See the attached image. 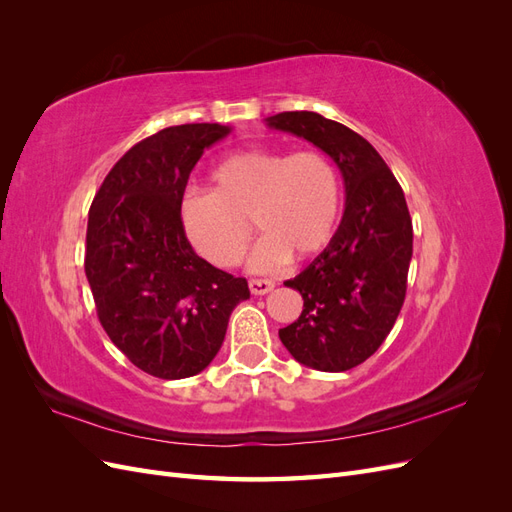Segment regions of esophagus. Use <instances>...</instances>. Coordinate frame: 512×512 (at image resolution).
<instances>
[{"instance_id": "esophagus-1", "label": "esophagus", "mask_w": 512, "mask_h": 512, "mask_svg": "<svg viewBox=\"0 0 512 512\" xmlns=\"http://www.w3.org/2000/svg\"><path fill=\"white\" fill-rule=\"evenodd\" d=\"M275 288L273 280H250V290L252 294H267Z\"/></svg>"}]
</instances>
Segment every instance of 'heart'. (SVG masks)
I'll return each mask as SVG.
<instances>
[{"instance_id": "1", "label": "heart", "mask_w": 512, "mask_h": 512, "mask_svg": "<svg viewBox=\"0 0 512 512\" xmlns=\"http://www.w3.org/2000/svg\"><path fill=\"white\" fill-rule=\"evenodd\" d=\"M213 190L192 188L181 196L185 237L218 267H235L262 232L250 267L277 271L299 254L309 258L327 247L342 220V177L329 156L316 149H250L226 158L211 173Z\"/></svg>"}]
</instances>
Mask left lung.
<instances>
[{
    "instance_id": "obj_1",
    "label": "left lung",
    "mask_w": 512,
    "mask_h": 512,
    "mask_svg": "<svg viewBox=\"0 0 512 512\" xmlns=\"http://www.w3.org/2000/svg\"><path fill=\"white\" fill-rule=\"evenodd\" d=\"M267 123L314 143L342 170L346 209L333 241L297 277L299 320L280 329L286 350L318 371H348L367 361L391 333L406 299L412 220L391 168L361 134L312 111Z\"/></svg>"
}]
</instances>
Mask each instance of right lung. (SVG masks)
Segmentation results:
<instances>
[{
	"label": "right lung",
	"mask_w": 512,
	"mask_h": 512,
	"mask_svg": "<svg viewBox=\"0 0 512 512\" xmlns=\"http://www.w3.org/2000/svg\"><path fill=\"white\" fill-rule=\"evenodd\" d=\"M228 132L183 123L151 134L123 153L89 209L85 275L100 324L138 369L162 380L203 371L232 309L250 299L245 277L192 250L179 218L192 168Z\"/></svg>",
	"instance_id": "add662e5"
}]
</instances>
